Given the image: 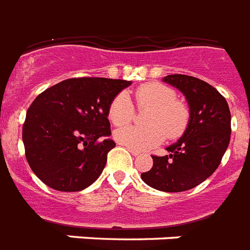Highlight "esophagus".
Segmentation results:
<instances>
[{"mask_svg": "<svg viewBox=\"0 0 250 250\" xmlns=\"http://www.w3.org/2000/svg\"><path fill=\"white\" fill-rule=\"evenodd\" d=\"M127 149H128V152L131 153L132 156H140V154H141L139 150H135V149H132V148H128V146H127Z\"/></svg>", "mask_w": 250, "mask_h": 250, "instance_id": "1", "label": "esophagus"}]
</instances>
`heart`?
Returning <instances> with one entry per match:
<instances>
[{"mask_svg":"<svg viewBox=\"0 0 250 250\" xmlns=\"http://www.w3.org/2000/svg\"><path fill=\"white\" fill-rule=\"evenodd\" d=\"M137 106L150 109L145 123L148 125H127L114 132L115 140L135 150H148L160 145L166 139L175 140L186 132L189 123V110L176 101V93L170 86L161 83H148L135 92ZM107 117L114 125H125L135 117V106L125 92L118 93L111 100Z\"/></svg>","mask_w":250,"mask_h":250,"instance_id":"obj_1","label":"heart"}]
</instances>
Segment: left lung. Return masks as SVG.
I'll use <instances>...</instances> for the list:
<instances>
[{
  "label": "left lung",
  "mask_w": 250,
  "mask_h": 250,
  "mask_svg": "<svg viewBox=\"0 0 250 250\" xmlns=\"http://www.w3.org/2000/svg\"><path fill=\"white\" fill-rule=\"evenodd\" d=\"M164 82L176 86L189 105V123L170 154L152 156L153 167L141 174L149 187L162 192L194 188L217 170L229 144L231 113L226 98L204 80L182 74L167 75Z\"/></svg>",
  "instance_id": "8db88e82"
}]
</instances>
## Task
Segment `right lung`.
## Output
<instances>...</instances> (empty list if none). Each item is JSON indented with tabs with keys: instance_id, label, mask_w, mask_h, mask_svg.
<instances>
[{
	"instance_id": "1",
	"label": "right lung",
	"mask_w": 250,
	"mask_h": 250,
	"mask_svg": "<svg viewBox=\"0 0 250 250\" xmlns=\"http://www.w3.org/2000/svg\"><path fill=\"white\" fill-rule=\"evenodd\" d=\"M128 85L131 82L121 79L72 78L35 98L21 137L27 162L41 182L62 192H78L96 182L115 146L107 139V109Z\"/></svg>"
}]
</instances>
